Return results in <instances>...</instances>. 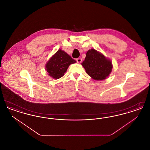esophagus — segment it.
Segmentation results:
<instances>
[{
	"label": "esophagus",
	"mask_w": 150,
	"mask_h": 150,
	"mask_svg": "<svg viewBox=\"0 0 150 150\" xmlns=\"http://www.w3.org/2000/svg\"><path fill=\"white\" fill-rule=\"evenodd\" d=\"M76 60L77 62H78V63H79V64H80V63H81V62H82V59H81V58H78Z\"/></svg>",
	"instance_id": "1"
}]
</instances>
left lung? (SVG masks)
<instances>
[{
  "mask_svg": "<svg viewBox=\"0 0 150 150\" xmlns=\"http://www.w3.org/2000/svg\"><path fill=\"white\" fill-rule=\"evenodd\" d=\"M81 64L87 74L96 80L105 79L112 69L111 61L93 49L86 52L85 60Z\"/></svg>",
  "mask_w": 150,
  "mask_h": 150,
  "instance_id": "obj_1",
  "label": "left lung"
}]
</instances>
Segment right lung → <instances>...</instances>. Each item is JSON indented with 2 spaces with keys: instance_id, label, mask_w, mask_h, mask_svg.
Listing matches in <instances>:
<instances>
[{
  "instance_id": "add662e5",
  "label": "right lung",
  "mask_w": 150,
  "mask_h": 150,
  "mask_svg": "<svg viewBox=\"0 0 150 150\" xmlns=\"http://www.w3.org/2000/svg\"><path fill=\"white\" fill-rule=\"evenodd\" d=\"M76 62L64 50H59L47 62L45 69L50 76L58 79L64 75L70 64Z\"/></svg>"
}]
</instances>
